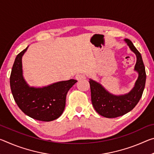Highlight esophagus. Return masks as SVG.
I'll return each mask as SVG.
<instances>
[{
	"label": "esophagus",
	"instance_id": "esophagus-1",
	"mask_svg": "<svg viewBox=\"0 0 154 154\" xmlns=\"http://www.w3.org/2000/svg\"><path fill=\"white\" fill-rule=\"evenodd\" d=\"M75 78L77 80H82V79H84L86 78V77H85V75H83V74H77L76 76H75Z\"/></svg>",
	"mask_w": 154,
	"mask_h": 154
}]
</instances>
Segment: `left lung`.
<instances>
[{"instance_id":"obj_1","label":"left lung","mask_w":154,"mask_h":154,"mask_svg":"<svg viewBox=\"0 0 154 154\" xmlns=\"http://www.w3.org/2000/svg\"><path fill=\"white\" fill-rule=\"evenodd\" d=\"M124 41L137 56L134 71L139 74L134 86L130 92L124 95H114L105 90L100 83L91 79L89 81L92 105L96 111L105 118H118L132 110L140 100L145 88L146 72L141 55L131 41L127 38Z\"/></svg>"}]
</instances>
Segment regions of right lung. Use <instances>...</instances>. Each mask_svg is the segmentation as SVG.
Masks as SVG:
<instances>
[{"label": "right lung", "instance_id": "obj_1", "mask_svg": "<svg viewBox=\"0 0 154 154\" xmlns=\"http://www.w3.org/2000/svg\"><path fill=\"white\" fill-rule=\"evenodd\" d=\"M28 47L18 54L13 65L10 86L19 108L36 120L50 122L63 113L69 90L77 81H62L43 88L30 87L23 77L22 58Z\"/></svg>", "mask_w": 154, "mask_h": 154}]
</instances>
